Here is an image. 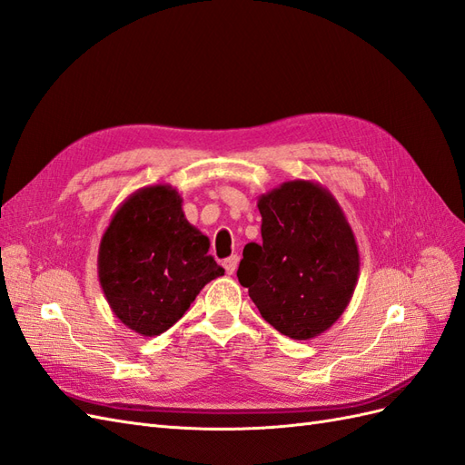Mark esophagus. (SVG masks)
I'll use <instances>...</instances> for the list:
<instances>
[{
  "mask_svg": "<svg viewBox=\"0 0 465 465\" xmlns=\"http://www.w3.org/2000/svg\"><path fill=\"white\" fill-rule=\"evenodd\" d=\"M237 265H240V257H237V255H232V257L223 261V269H225V272H228V275H233V272L237 271Z\"/></svg>",
  "mask_w": 465,
  "mask_h": 465,
  "instance_id": "obj_1",
  "label": "esophagus"
}]
</instances>
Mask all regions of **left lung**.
I'll return each instance as SVG.
<instances>
[{
    "mask_svg": "<svg viewBox=\"0 0 465 465\" xmlns=\"http://www.w3.org/2000/svg\"><path fill=\"white\" fill-rule=\"evenodd\" d=\"M261 237L247 243L237 279L261 316L292 340H312L346 311L360 249L338 200L314 181H287L261 194Z\"/></svg>",
    "mask_w": 465,
    "mask_h": 465,
    "instance_id": "8db88e82",
    "label": "left lung"
}]
</instances>
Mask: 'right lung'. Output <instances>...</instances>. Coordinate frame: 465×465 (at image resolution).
Segmentation results:
<instances>
[{"label":"right lung","instance_id":"obj_1","mask_svg":"<svg viewBox=\"0 0 465 465\" xmlns=\"http://www.w3.org/2000/svg\"><path fill=\"white\" fill-rule=\"evenodd\" d=\"M208 249V237L184 218L176 188L153 184L129 194L98 249V279L115 318L145 338L169 330L223 275Z\"/></svg>","mask_w":465,"mask_h":465}]
</instances>
